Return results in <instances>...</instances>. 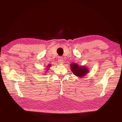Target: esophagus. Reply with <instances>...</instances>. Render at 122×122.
I'll list each match as a JSON object with an SVG mask.
<instances>
[{
  "label": "esophagus",
  "mask_w": 122,
  "mask_h": 122,
  "mask_svg": "<svg viewBox=\"0 0 122 122\" xmlns=\"http://www.w3.org/2000/svg\"><path fill=\"white\" fill-rule=\"evenodd\" d=\"M58 62V63L60 64H62L64 63V60H63V58L59 57Z\"/></svg>",
  "instance_id": "obj_1"
}]
</instances>
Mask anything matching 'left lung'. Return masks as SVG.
Returning a JSON list of instances; mask_svg holds the SVG:
<instances>
[{"instance_id": "8db88e82", "label": "left lung", "mask_w": 122, "mask_h": 122, "mask_svg": "<svg viewBox=\"0 0 122 122\" xmlns=\"http://www.w3.org/2000/svg\"><path fill=\"white\" fill-rule=\"evenodd\" d=\"M70 67L73 74L79 78L85 76L89 72L87 67L85 66H79L78 64L75 63L71 64Z\"/></svg>"}]
</instances>
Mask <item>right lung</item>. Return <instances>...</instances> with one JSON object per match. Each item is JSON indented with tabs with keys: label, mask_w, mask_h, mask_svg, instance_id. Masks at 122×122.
<instances>
[{
	"label": "right lung",
	"mask_w": 122,
	"mask_h": 122,
	"mask_svg": "<svg viewBox=\"0 0 122 122\" xmlns=\"http://www.w3.org/2000/svg\"><path fill=\"white\" fill-rule=\"evenodd\" d=\"M50 67H51V64H48V66H47V67H46V68H47V69H46L47 70H46V71H48V70H49V68Z\"/></svg>",
	"instance_id": "1"
}]
</instances>
